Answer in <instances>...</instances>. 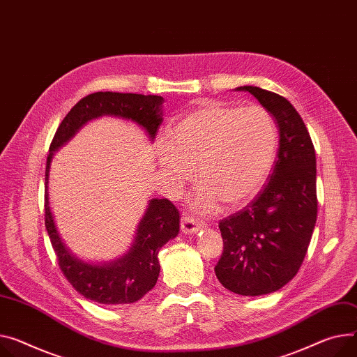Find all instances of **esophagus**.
<instances>
[{
  "mask_svg": "<svg viewBox=\"0 0 357 357\" xmlns=\"http://www.w3.org/2000/svg\"><path fill=\"white\" fill-rule=\"evenodd\" d=\"M200 229H203V225L197 222L196 218L190 217V215H183L181 217V231L185 234H195Z\"/></svg>",
  "mask_w": 357,
  "mask_h": 357,
  "instance_id": "1",
  "label": "esophagus"
}]
</instances>
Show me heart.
<instances>
[{
	"mask_svg": "<svg viewBox=\"0 0 357 357\" xmlns=\"http://www.w3.org/2000/svg\"><path fill=\"white\" fill-rule=\"evenodd\" d=\"M278 146V127L266 108L203 101L174 123L169 140L157 144V162L174 193L197 170L202 183L190 207L197 214H214L222 202L237 208L259 193L274 166Z\"/></svg>",
	"mask_w": 357,
	"mask_h": 357,
	"instance_id": "obj_1",
	"label": "heart"
}]
</instances>
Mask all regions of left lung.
<instances>
[{
  "instance_id": "8db88e82",
  "label": "left lung",
  "mask_w": 357,
  "mask_h": 357,
  "mask_svg": "<svg viewBox=\"0 0 357 357\" xmlns=\"http://www.w3.org/2000/svg\"><path fill=\"white\" fill-rule=\"evenodd\" d=\"M279 127V151L267 184L243 210L218 223L223 255L214 267L227 290L263 296L287 284L307 253L317 218L316 153L296 108L282 96L243 86Z\"/></svg>"
}]
</instances>
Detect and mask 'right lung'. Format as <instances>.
Instances as JSON below:
<instances>
[{
    "label": "right lung",
    "mask_w": 357,
    "mask_h": 357,
    "mask_svg": "<svg viewBox=\"0 0 357 357\" xmlns=\"http://www.w3.org/2000/svg\"><path fill=\"white\" fill-rule=\"evenodd\" d=\"M164 98L131 93L98 91L81 98L61 121L50 146L45 167V227L59 264L73 287L101 305L134 303L147 294L160 274L158 252L180 231L178 210L167 199H151L135 229L130 249L109 261L79 259L66 244L50 206L48 180L54 153L66 146L89 121L108 116L134 123L154 142L162 121Z\"/></svg>",
    "instance_id": "1"
}]
</instances>
